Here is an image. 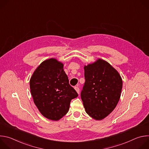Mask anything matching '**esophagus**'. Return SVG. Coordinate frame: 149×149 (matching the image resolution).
<instances>
[{
    "instance_id": "1",
    "label": "esophagus",
    "mask_w": 149,
    "mask_h": 149,
    "mask_svg": "<svg viewBox=\"0 0 149 149\" xmlns=\"http://www.w3.org/2000/svg\"><path fill=\"white\" fill-rule=\"evenodd\" d=\"M74 88H75V90H76V91L77 92V93H78V94H79V88L78 86H77L75 87H74Z\"/></svg>"
}]
</instances>
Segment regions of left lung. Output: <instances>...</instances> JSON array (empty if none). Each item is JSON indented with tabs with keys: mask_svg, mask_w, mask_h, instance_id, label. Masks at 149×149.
Masks as SVG:
<instances>
[{
	"mask_svg": "<svg viewBox=\"0 0 149 149\" xmlns=\"http://www.w3.org/2000/svg\"><path fill=\"white\" fill-rule=\"evenodd\" d=\"M84 77L81 97L85 110L94 119L102 120L118 104L123 87L121 77L109 63L101 59L84 66Z\"/></svg>",
	"mask_w": 149,
	"mask_h": 149,
	"instance_id": "obj_1",
	"label": "left lung"
}]
</instances>
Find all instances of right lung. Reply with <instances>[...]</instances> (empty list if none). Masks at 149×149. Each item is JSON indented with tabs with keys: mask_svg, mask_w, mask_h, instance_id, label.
Here are the masks:
<instances>
[{
	"mask_svg": "<svg viewBox=\"0 0 149 149\" xmlns=\"http://www.w3.org/2000/svg\"><path fill=\"white\" fill-rule=\"evenodd\" d=\"M63 65L55 58L42 62L30 79L35 104L48 119L57 121L68 111L71 100L78 95L69 84Z\"/></svg>",
	"mask_w": 149,
	"mask_h": 149,
	"instance_id": "add662e5",
	"label": "right lung"
}]
</instances>
